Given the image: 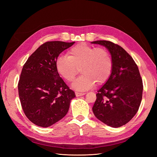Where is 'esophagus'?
I'll return each mask as SVG.
<instances>
[{"instance_id":"34e87169","label":"esophagus","mask_w":157,"mask_h":157,"mask_svg":"<svg viewBox=\"0 0 157 157\" xmlns=\"http://www.w3.org/2000/svg\"><path fill=\"white\" fill-rule=\"evenodd\" d=\"M84 94H85V93H80V92H75L76 96H77V97L83 96V95H84Z\"/></svg>"}]
</instances>
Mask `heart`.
<instances>
[{
  "mask_svg": "<svg viewBox=\"0 0 157 157\" xmlns=\"http://www.w3.org/2000/svg\"><path fill=\"white\" fill-rule=\"evenodd\" d=\"M67 54L57 58L56 68L68 82L73 81L79 69L82 75L73 83L75 89L84 91L92 88L96 83L98 85L105 83L110 77L113 59L107 49L79 43L70 48Z\"/></svg>",
  "mask_w": 157,
  "mask_h": 157,
  "instance_id": "1",
  "label": "heart"
}]
</instances>
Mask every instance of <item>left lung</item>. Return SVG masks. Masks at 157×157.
<instances>
[{"label":"left lung","instance_id":"obj_1","mask_svg":"<svg viewBox=\"0 0 157 157\" xmlns=\"http://www.w3.org/2000/svg\"><path fill=\"white\" fill-rule=\"evenodd\" d=\"M92 43L106 47L113 59L112 73L98 91L93 113L105 124L121 127L135 116L141 104L144 86L138 67L131 56L119 45L108 40Z\"/></svg>","mask_w":157,"mask_h":157}]
</instances>
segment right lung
Here are the masks:
<instances>
[{"label": "right lung", "instance_id": "add662e5", "mask_svg": "<svg viewBox=\"0 0 157 157\" xmlns=\"http://www.w3.org/2000/svg\"><path fill=\"white\" fill-rule=\"evenodd\" d=\"M74 43L46 42L23 65L17 86L19 97L23 112L33 124L48 127L67 113L75 94L59 77L56 60Z\"/></svg>", "mask_w": 157, "mask_h": 157}]
</instances>
